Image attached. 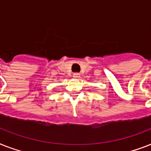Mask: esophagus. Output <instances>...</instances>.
Here are the masks:
<instances>
[{
	"instance_id": "obj_1",
	"label": "esophagus",
	"mask_w": 151,
	"mask_h": 151,
	"mask_svg": "<svg viewBox=\"0 0 151 151\" xmlns=\"http://www.w3.org/2000/svg\"><path fill=\"white\" fill-rule=\"evenodd\" d=\"M80 76L81 75H80V73H74L73 74V77L74 78H80Z\"/></svg>"
}]
</instances>
